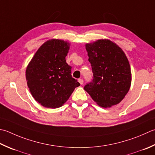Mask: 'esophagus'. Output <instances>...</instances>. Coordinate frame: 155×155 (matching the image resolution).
<instances>
[{
  "instance_id": "34e87169",
  "label": "esophagus",
  "mask_w": 155,
  "mask_h": 155,
  "mask_svg": "<svg viewBox=\"0 0 155 155\" xmlns=\"http://www.w3.org/2000/svg\"><path fill=\"white\" fill-rule=\"evenodd\" d=\"M78 81L79 82V83L81 84H83V79H82V78H79V79L78 80Z\"/></svg>"
}]
</instances>
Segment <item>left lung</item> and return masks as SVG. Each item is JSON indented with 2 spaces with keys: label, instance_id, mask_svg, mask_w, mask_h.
<instances>
[{
  "label": "left lung",
  "instance_id": "left-lung-1",
  "mask_svg": "<svg viewBox=\"0 0 155 155\" xmlns=\"http://www.w3.org/2000/svg\"><path fill=\"white\" fill-rule=\"evenodd\" d=\"M93 80L84 89L102 107L119 104L128 92L132 74L128 60L121 48L108 39L86 44Z\"/></svg>",
  "mask_w": 155,
  "mask_h": 155
}]
</instances>
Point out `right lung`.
Here are the masks:
<instances>
[{
	"instance_id": "right-lung-1",
	"label": "right lung",
	"mask_w": 155,
	"mask_h": 155,
	"mask_svg": "<svg viewBox=\"0 0 155 155\" xmlns=\"http://www.w3.org/2000/svg\"><path fill=\"white\" fill-rule=\"evenodd\" d=\"M68 50L66 41L51 39L39 48L27 66V85L33 98L44 107H61L80 85L66 62Z\"/></svg>"
}]
</instances>
